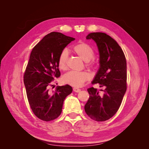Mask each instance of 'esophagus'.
<instances>
[{
    "instance_id": "esophagus-1",
    "label": "esophagus",
    "mask_w": 149,
    "mask_h": 149,
    "mask_svg": "<svg viewBox=\"0 0 149 149\" xmlns=\"http://www.w3.org/2000/svg\"><path fill=\"white\" fill-rule=\"evenodd\" d=\"M73 91H74V92H76V93H79V92L81 91V89H79V88H73Z\"/></svg>"
}]
</instances>
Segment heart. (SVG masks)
Returning a JSON list of instances; mask_svg holds the SVG:
<instances>
[{
	"label": "heart",
	"instance_id": "b5f03b06",
	"mask_svg": "<svg viewBox=\"0 0 149 149\" xmlns=\"http://www.w3.org/2000/svg\"><path fill=\"white\" fill-rule=\"evenodd\" d=\"M73 52L86 61V66L89 68H96V63L92 60L94 56V52L90 45L85 42H80L72 48ZM68 52L67 49L62 50L58 58V66L61 70H65L67 68ZM90 79V74L86 71H71L66 73L63 81L66 84L74 87H81Z\"/></svg>",
	"mask_w": 149,
	"mask_h": 149
}]
</instances>
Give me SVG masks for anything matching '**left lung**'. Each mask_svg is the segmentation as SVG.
I'll return each instance as SVG.
<instances>
[{"mask_svg":"<svg viewBox=\"0 0 149 149\" xmlns=\"http://www.w3.org/2000/svg\"><path fill=\"white\" fill-rule=\"evenodd\" d=\"M86 39L95 41L100 55V68L92 84H100L104 89L102 96L93 87L87 89L89 97L84 110L93 120L105 121L115 115L123 101L127 89V63L119 44L106 33H90Z\"/></svg>","mask_w":149,"mask_h":149,"instance_id":"left-lung-1","label":"left lung"}]
</instances>
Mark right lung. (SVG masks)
Masks as SVG:
<instances>
[{"instance_id":"add662e5","label":"right lung","mask_w":149,"mask_h":149,"mask_svg":"<svg viewBox=\"0 0 149 149\" xmlns=\"http://www.w3.org/2000/svg\"><path fill=\"white\" fill-rule=\"evenodd\" d=\"M74 39L53 31L45 36L30 53L24 82L31 109L42 120L48 122L58 118L65 99L73 91L68 84L57 86L54 91L49 90V86L61 74L58 66L59 55Z\"/></svg>"}]
</instances>
